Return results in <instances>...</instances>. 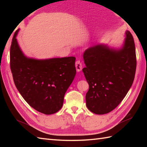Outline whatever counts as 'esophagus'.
I'll list each match as a JSON object with an SVG mask.
<instances>
[{"label": "esophagus", "mask_w": 147, "mask_h": 147, "mask_svg": "<svg viewBox=\"0 0 147 147\" xmlns=\"http://www.w3.org/2000/svg\"><path fill=\"white\" fill-rule=\"evenodd\" d=\"M75 66L77 72H80L82 69V63L80 62V61H76L75 63Z\"/></svg>", "instance_id": "1"}]
</instances>
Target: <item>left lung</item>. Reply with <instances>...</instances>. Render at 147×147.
Segmentation results:
<instances>
[{
    "instance_id": "obj_1",
    "label": "left lung",
    "mask_w": 147,
    "mask_h": 147,
    "mask_svg": "<svg viewBox=\"0 0 147 147\" xmlns=\"http://www.w3.org/2000/svg\"><path fill=\"white\" fill-rule=\"evenodd\" d=\"M83 69L89 85L86 107L96 114L109 113L125 97L135 78L136 59L133 37L128 30L120 48L104 43L84 52Z\"/></svg>"
}]
</instances>
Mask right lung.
<instances>
[{
    "instance_id": "right-lung-1",
    "label": "right lung",
    "mask_w": 147,
    "mask_h": 147,
    "mask_svg": "<svg viewBox=\"0 0 147 147\" xmlns=\"http://www.w3.org/2000/svg\"><path fill=\"white\" fill-rule=\"evenodd\" d=\"M17 30L10 49V66L16 86L31 107L45 114L62 108L64 97L75 77L76 58L28 57L19 45Z\"/></svg>"
}]
</instances>
